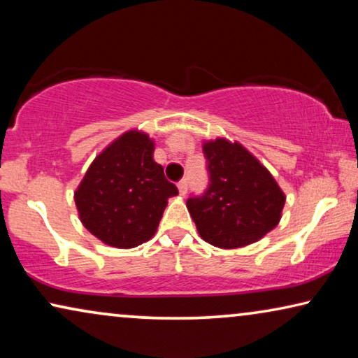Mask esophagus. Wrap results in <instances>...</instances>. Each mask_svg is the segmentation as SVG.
Instances as JSON below:
<instances>
[{
    "instance_id": "obj_1",
    "label": "esophagus",
    "mask_w": 358,
    "mask_h": 358,
    "mask_svg": "<svg viewBox=\"0 0 358 358\" xmlns=\"http://www.w3.org/2000/svg\"><path fill=\"white\" fill-rule=\"evenodd\" d=\"M178 189H179V194H180V195H185V192H187V180H185V179L179 180V182H178Z\"/></svg>"
}]
</instances>
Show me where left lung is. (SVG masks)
I'll return each instance as SVG.
<instances>
[{
    "mask_svg": "<svg viewBox=\"0 0 358 358\" xmlns=\"http://www.w3.org/2000/svg\"><path fill=\"white\" fill-rule=\"evenodd\" d=\"M210 185L187 200L200 238L220 249H238L262 239L277 227L285 194L266 166L236 140L203 141Z\"/></svg>",
    "mask_w": 358,
    "mask_h": 358,
    "instance_id": "1",
    "label": "left lung"
}]
</instances>
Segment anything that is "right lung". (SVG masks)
Returning a JSON list of instances; mask_svg holds the SVG:
<instances>
[{
    "label": "right lung",
    "instance_id": "obj_1",
    "mask_svg": "<svg viewBox=\"0 0 358 358\" xmlns=\"http://www.w3.org/2000/svg\"><path fill=\"white\" fill-rule=\"evenodd\" d=\"M155 140L134 129L92 159L75 190L83 227L107 246L131 249L155 236L178 187L153 159Z\"/></svg>",
    "mask_w": 358,
    "mask_h": 358
}]
</instances>
